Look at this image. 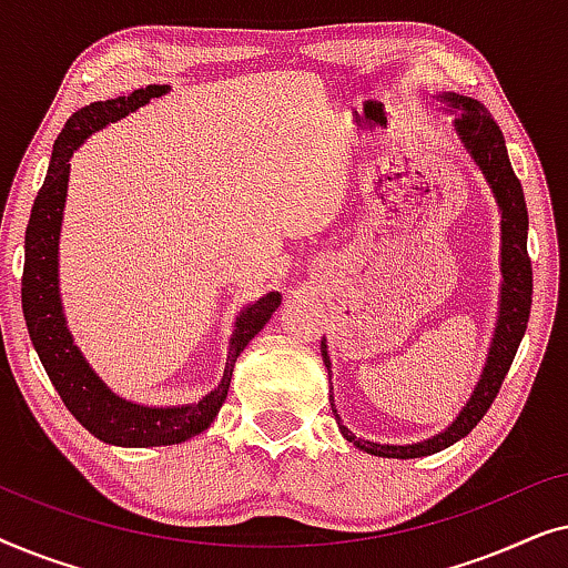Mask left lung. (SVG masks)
<instances>
[{"label":"left lung","mask_w":568,"mask_h":568,"mask_svg":"<svg viewBox=\"0 0 568 568\" xmlns=\"http://www.w3.org/2000/svg\"><path fill=\"white\" fill-rule=\"evenodd\" d=\"M445 103L457 108L455 115V129L460 139L468 146L473 160L478 162V168L484 170L488 185H491L496 201H499L501 209V274H504V286H501V315L499 325H496V336L491 354H488V364L480 375V383L473 393L468 406L463 408V414L457 416V422L449 426L447 432L437 434L434 439L418 442V445H375V442L354 437L352 432L341 424L336 414L338 429L348 442H354L356 447L364 449L369 455L379 457H400V460H408V457H424L434 455L439 449L453 445V442L463 439L473 426H476L480 418L486 416V410L491 408V403L501 390L504 377L515 362V354L519 348V341H523L527 331V321H530V305H532V263L530 255H527V204L523 185H519V178L511 170L507 144H504V136L499 131V123L494 121V115L486 111L484 103L473 98L455 95V92H447L442 95ZM323 362L331 372V359L328 352H325V341H321ZM333 400V395H331Z\"/></svg>","instance_id":"left-lung-1"}]
</instances>
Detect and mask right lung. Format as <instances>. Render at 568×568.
I'll return each mask as SVG.
<instances>
[{"instance_id": "right-lung-1", "label": "right lung", "mask_w": 568, "mask_h": 568, "mask_svg": "<svg viewBox=\"0 0 568 568\" xmlns=\"http://www.w3.org/2000/svg\"><path fill=\"white\" fill-rule=\"evenodd\" d=\"M165 90V84H146V88H139L129 95L100 100V103H90L82 111L69 115L64 129L53 142L49 173H45V181L33 201V212H30L26 230L22 315H26L30 341L41 356L45 375L77 422L90 434H95L98 439L121 447L178 445V442H185L209 429V424L214 422L224 398H227L232 367H235L240 352L268 323L271 313L282 305V294L271 292L255 305L245 307L230 338L227 367H224L222 383L206 398L183 408H144L136 403L121 400L119 395H113L100 383L95 372L88 367V362L72 344L64 315H61L57 282L59 230L67 199L69 158L92 131L105 126L108 121L123 119L129 111H136L139 105L150 103V98H158Z\"/></svg>"}]
</instances>
